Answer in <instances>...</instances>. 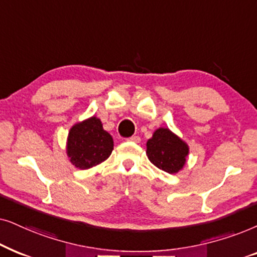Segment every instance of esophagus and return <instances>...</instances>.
<instances>
[{"label":"esophagus","mask_w":257,"mask_h":257,"mask_svg":"<svg viewBox=\"0 0 257 257\" xmlns=\"http://www.w3.org/2000/svg\"><path fill=\"white\" fill-rule=\"evenodd\" d=\"M128 141H133V142L139 143L140 141H141V138H140V136H132V138L128 139Z\"/></svg>","instance_id":"34e87169"}]
</instances>
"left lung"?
Here are the masks:
<instances>
[{
    "mask_svg": "<svg viewBox=\"0 0 257 257\" xmlns=\"http://www.w3.org/2000/svg\"><path fill=\"white\" fill-rule=\"evenodd\" d=\"M147 156L157 168L176 174L186 164L189 147L168 128H159L147 142Z\"/></svg>",
    "mask_w": 257,
    "mask_h": 257,
    "instance_id": "obj_1",
    "label": "left lung"
}]
</instances>
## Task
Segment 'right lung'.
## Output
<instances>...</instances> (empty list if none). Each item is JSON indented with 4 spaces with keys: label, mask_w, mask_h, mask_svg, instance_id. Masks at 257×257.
<instances>
[{
    "label": "right lung",
    "mask_w": 257,
    "mask_h": 257,
    "mask_svg": "<svg viewBox=\"0 0 257 257\" xmlns=\"http://www.w3.org/2000/svg\"><path fill=\"white\" fill-rule=\"evenodd\" d=\"M112 149L111 135L95 116L74 124L68 134L67 155L78 169H89L102 163L110 156Z\"/></svg>",
    "instance_id": "1"
}]
</instances>
